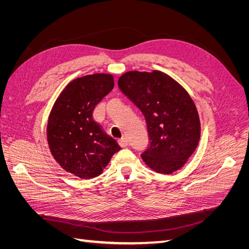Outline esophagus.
<instances>
[{
	"label": "esophagus",
	"mask_w": 249,
	"mask_h": 249,
	"mask_svg": "<svg viewBox=\"0 0 249 249\" xmlns=\"http://www.w3.org/2000/svg\"><path fill=\"white\" fill-rule=\"evenodd\" d=\"M118 144L123 148H124L127 146V140L125 138H122L120 140H118Z\"/></svg>",
	"instance_id": "obj_1"
}]
</instances>
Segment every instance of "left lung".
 <instances>
[{"instance_id":"1","label":"left lung","mask_w":249,"mask_h":249,"mask_svg":"<svg viewBox=\"0 0 249 249\" xmlns=\"http://www.w3.org/2000/svg\"><path fill=\"white\" fill-rule=\"evenodd\" d=\"M118 86L145 118L150 145L143 161L163 175L182 168L200 139L198 112L187 90L160 71H127Z\"/></svg>"}]
</instances>
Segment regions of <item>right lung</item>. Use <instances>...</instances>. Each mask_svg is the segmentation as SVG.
<instances>
[{"mask_svg":"<svg viewBox=\"0 0 249 249\" xmlns=\"http://www.w3.org/2000/svg\"><path fill=\"white\" fill-rule=\"evenodd\" d=\"M114 87L113 76L93 73L74 79L60 93L47 126L49 147L65 171L81 178L100 176L118 143L94 122L92 112Z\"/></svg>","mask_w":249,"mask_h":249,"instance_id":"obj_1","label":"right lung"}]
</instances>
